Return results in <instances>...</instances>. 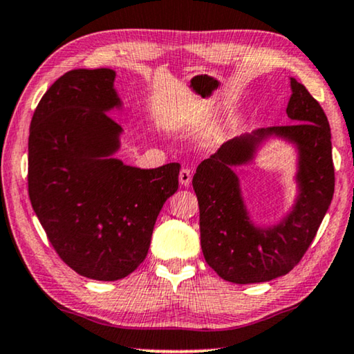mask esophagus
I'll return each instance as SVG.
<instances>
[{"label": "esophagus", "mask_w": 354, "mask_h": 354, "mask_svg": "<svg viewBox=\"0 0 354 354\" xmlns=\"http://www.w3.org/2000/svg\"><path fill=\"white\" fill-rule=\"evenodd\" d=\"M178 180H180V185L188 187L192 183V172L189 169H182L180 174H178Z\"/></svg>", "instance_id": "1"}]
</instances>
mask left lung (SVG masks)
Segmentation results:
<instances>
[{
  "label": "left lung",
  "mask_w": 354,
  "mask_h": 354,
  "mask_svg": "<svg viewBox=\"0 0 354 354\" xmlns=\"http://www.w3.org/2000/svg\"><path fill=\"white\" fill-rule=\"evenodd\" d=\"M290 88L286 111L295 122L259 132L283 136L300 151V198L283 225L271 230L252 227L232 171V166L249 160L255 137L227 142L201 161L193 176L204 259L230 283H265L289 273L308 250L334 196L329 121L304 84L292 78Z\"/></svg>",
  "instance_id": "8db88e82"
}]
</instances>
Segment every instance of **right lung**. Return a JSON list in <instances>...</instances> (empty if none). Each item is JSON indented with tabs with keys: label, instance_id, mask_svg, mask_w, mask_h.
Returning a JSON list of instances; mask_svg holds the SVG:
<instances>
[{
	"label": "right lung",
	"instance_id": "1",
	"mask_svg": "<svg viewBox=\"0 0 354 354\" xmlns=\"http://www.w3.org/2000/svg\"><path fill=\"white\" fill-rule=\"evenodd\" d=\"M115 71L71 70L41 97L28 136V196L50 245L86 278L116 281L148 254L178 162L156 169L99 160L118 148Z\"/></svg>",
	"mask_w": 354,
	"mask_h": 354
}]
</instances>
